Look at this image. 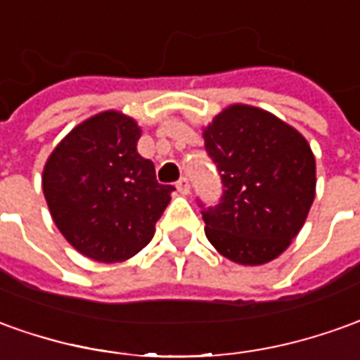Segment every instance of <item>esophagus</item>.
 <instances>
[{
    "label": "esophagus",
    "instance_id": "obj_1",
    "mask_svg": "<svg viewBox=\"0 0 360 360\" xmlns=\"http://www.w3.org/2000/svg\"><path fill=\"white\" fill-rule=\"evenodd\" d=\"M176 190H178V192H180V194H190V182H188V178H184V176H182V178H180V180H178V182H176Z\"/></svg>",
    "mask_w": 360,
    "mask_h": 360
}]
</instances>
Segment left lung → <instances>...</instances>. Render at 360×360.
I'll return each instance as SVG.
<instances>
[{
  "instance_id": "obj_1",
  "label": "left lung",
  "mask_w": 360,
  "mask_h": 360,
  "mask_svg": "<svg viewBox=\"0 0 360 360\" xmlns=\"http://www.w3.org/2000/svg\"><path fill=\"white\" fill-rule=\"evenodd\" d=\"M204 141L223 188L215 205L198 200L207 241L239 264L276 259L300 233L316 195V158L308 141L251 105L221 111Z\"/></svg>"
}]
</instances>
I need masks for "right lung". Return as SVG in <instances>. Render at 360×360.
Returning <instances> with one entry per match:
<instances>
[{
    "label": "right lung",
    "instance_id": "1",
    "mask_svg": "<svg viewBox=\"0 0 360 360\" xmlns=\"http://www.w3.org/2000/svg\"><path fill=\"white\" fill-rule=\"evenodd\" d=\"M137 123L105 111L80 123L52 150L43 192L56 227L76 251L100 262L131 259L155 235L174 186L156 182L137 153Z\"/></svg>",
    "mask_w": 360,
    "mask_h": 360
}]
</instances>
